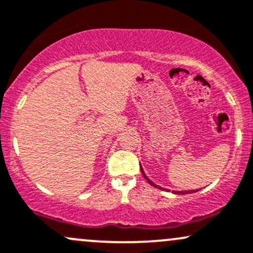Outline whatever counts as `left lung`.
<instances>
[{"label": "left lung", "mask_w": 253, "mask_h": 253, "mask_svg": "<svg viewBox=\"0 0 253 253\" xmlns=\"http://www.w3.org/2000/svg\"><path fill=\"white\" fill-rule=\"evenodd\" d=\"M140 170H141V173H143V175H144V177H145V179H146V181H148L150 185H152V186H154V187H156V188H160V190H161V188H162V187H160V186L155 185V184H154V182H152V181H151V180H150V179H149V177L145 175V173H144L143 168H141V167H140ZM197 191H198V190H196V191H173V193H175V194H186V193H192V192H197Z\"/></svg>", "instance_id": "left-lung-1"}]
</instances>
